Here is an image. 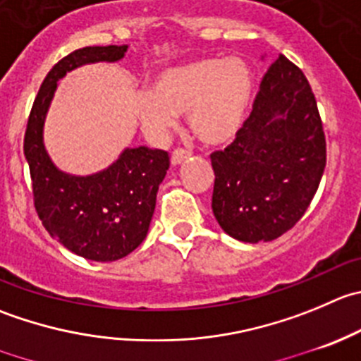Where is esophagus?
Listing matches in <instances>:
<instances>
[{
	"instance_id": "34e87169",
	"label": "esophagus",
	"mask_w": 361,
	"mask_h": 361,
	"mask_svg": "<svg viewBox=\"0 0 361 361\" xmlns=\"http://www.w3.org/2000/svg\"><path fill=\"white\" fill-rule=\"evenodd\" d=\"M188 157H190V152H188V149L176 148L173 153H171V164H173V166H180V164L185 162Z\"/></svg>"
}]
</instances>
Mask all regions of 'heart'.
Wrapping results in <instances>:
<instances>
[{
	"instance_id": "heart-1",
	"label": "heart",
	"mask_w": 361,
	"mask_h": 361,
	"mask_svg": "<svg viewBox=\"0 0 361 361\" xmlns=\"http://www.w3.org/2000/svg\"><path fill=\"white\" fill-rule=\"evenodd\" d=\"M254 79L240 58L204 56L157 73L152 90L137 95V116L146 134L164 137L176 127L178 114H188L195 137L224 145L247 120Z\"/></svg>"
}]
</instances>
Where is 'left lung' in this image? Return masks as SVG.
<instances>
[{"label": "left lung", "instance_id": "obj_1", "mask_svg": "<svg viewBox=\"0 0 361 361\" xmlns=\"http://www.w3.org/2000/svg\"><path fill=\"white\" fill-rule=\"evenodd\" d=\"M209 159L213 215L229 236L259 243L295 227L326 167L316 97L295 63L281 54L269 65L250 116L234 141Z\"/></svg>", "mask_w": 361, "mask_h": 361}]
</instances>
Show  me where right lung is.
I'll return each instance as SVG.
<instances>
[{
	"label": "right lung",
	"instance_id": "obj_1",
	"mask_svg": "<svg viewBox=\"0 0 361 361\" xmlns=\"http://www.w3.org/2000/svg\"><path fill=\"white\" fill-rule=\"evenodd\" d=\"M125 52L127 45H95L59 59L35 97L24 134L33 204L44 227L73 254L102 262L125 257L146 238L159 185L169 169V153L128 148L102 173L70 176L52 166L42 128L58 79L84 63L118 61Z\"/></svg>",
	"mask_w": 361,
	"mask_h": 361
}]
</instances>
